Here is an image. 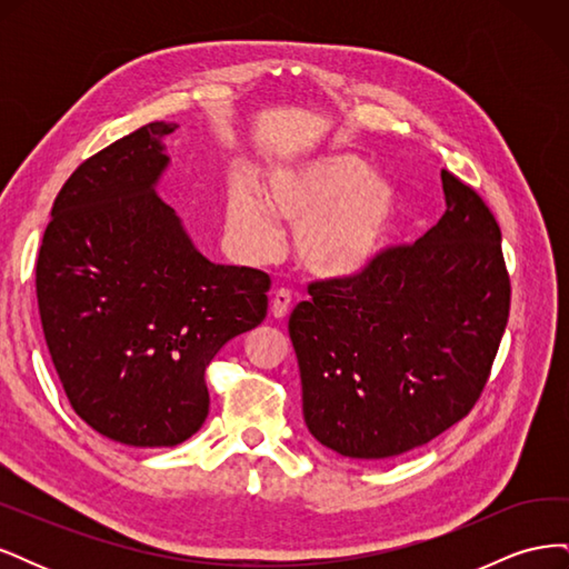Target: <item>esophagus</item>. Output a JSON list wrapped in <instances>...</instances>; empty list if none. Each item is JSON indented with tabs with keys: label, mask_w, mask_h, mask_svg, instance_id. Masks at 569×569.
<instances>
[{
	"label": "esophagus",
	"mask_w": 569,
	"mask_h": 569,
	"mask_svg": "<svg viewBox=\"0 0 569 569\" xmlns=\"http://www.w3.org/2000/svg\"><path fill=\"white\" fill-rule=\"evenodd\" d=\"M289 303H291V291L289 289H278V291H274L272 303H270L272 318L282 320L287 316V311H289Z\"/></svg>",
	"instance_id": "34e87169"
}]
</instances>
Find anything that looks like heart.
I'll return each mask as SVG.
<instances>
[{
  "instance_id": "b5f03b06",
  "label": "heart",
  "mask_w": 569,
  "mask_h": 569,
  "mask_svg": "<svg viewBox=\"0 0 569 569\" xmlns=\"http://www.w3.org/2000/svg\"><path fill=\"white\" fill-rule=\"evenodd\" d=\"M266 197L274 213L297 226L301 263L327 280L356 278L380 256L399 206L396 187L347 151L272 170ZM269 207L249 182L230 184L228 228L249 253L266 256L274 247L278 226Z\"/></svg>"
}]
</instances>
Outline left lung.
<instances>
[{
	"mask_svg": "<svg viewBox=\"0 0 569 569\" xmlns=\"http://www.w3.org/2000/svg\"><path fill=\"white\" fill-rule=\"evenodd\" d=\"M441 182L432 230L356 278L311 284L289 318L306 427L343 458L401 456L462 420L506 332L498 222L449 170Z\"/></svg>",
	"mask_w": 569,
	"mask_h": 569,
	"instance_id": "8db88e82",
	"label": "left lung"
}]
</instances>
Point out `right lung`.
Wrapping results in <instances>:
<instances>
[{
	"label": "right lung",
	"instance_id": "obj_1",
	"mask_svg": "<svg viewBox=\"0 0 569 569\" xmlns=\"http://www.w3.org/2000/svg\"><path fill=\"white\" fill-rule=\"evenodd\" d=\"M176 128L157 120L78 166L38 258L42 330L68 401L101 437L140 449L199 432L206 366L268 311V274L209 261L159 197Z\"/></svg>",
	"mask_w": 569,
	"mask_h": 569
}]
</instances>
